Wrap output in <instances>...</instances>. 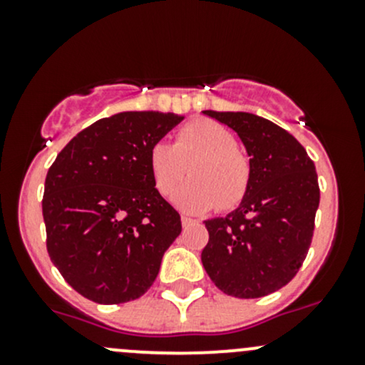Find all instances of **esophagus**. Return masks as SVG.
I'll return each instance as SVG.
<instances>
[{
	"mask_svg": "<svg viewBox=\"0 0 365 365\" xmlns=\"http://www.w3.org/2000/svg\"><path fill=\"white\" fill-rule=\"evenodd\" d=\"M194 224H197V220L190 219V217H185V215H183V217H182V226H183V227H189V226H194Z\"/></svg>",
	"mask_w": 365,
	"mask_h": 365,
	"instance_id": "obj_1",
	"label": "esophagus"
}]
</instances>
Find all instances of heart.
Instances as JSON below:
<instances>
[{
  "mask_svg": "<svg viewBox=\"0 0 365 365\" xmlns=\"http://www.w3.org/2000/svg\"><path fill=\"white\" fill-rule=\"evenodd\" d=\"M148 171L160 196H169L190 164V180L173 203L189 213H203L244 200L251 182V162L238 148L233 132L215 120L189 121L176 132L175 145L157 141L148 150Z\"/></svg>",
  "mask_w": 365,
  "mask_h": 365,
  "instance_id": "1",
  "label": "heart"
}]
</instances>
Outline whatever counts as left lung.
I'll return each mask as SVG.
<instances>
[{
    "label": "left lung",
    "mask_w": 365,
    "mask_h": 365,
    "mask_svg": "<svg viewBox=\"0 0 365 365\" xmlns=\"http://www.w3.org/2000/svg\"><path fill=\"white\" fill-rule=\"evenodd\" d=\"M203 113L242 139L251 157V182L237 210L205 220L210 240L201 261L226 295H270L295 277L311 245L319 205L314 162L288 130L267 118Z\"/></svg>",
    "instance_id": "1"
}]
</instances>
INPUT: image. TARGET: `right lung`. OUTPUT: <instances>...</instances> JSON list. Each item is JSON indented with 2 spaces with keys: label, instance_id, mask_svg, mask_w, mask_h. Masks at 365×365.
Instances as JSON below:
<instances>
[{
  "label": "right lung",
  "instance_id": "right-lung-1",
  "mask_svg": "<svg viewBox=\"0 0 365 365\" xmlns=\"http://www.w3.org/2000/svg\"><path fill=\"white\" fill-rule=\"evenodd\" d=\"M183 116L127 111L95 121L58 153L43 187L47 252L65 281L97 304L145 295L182 231L153 187L148 150Z\"/></svg>",
  "mask_w": 365,
  "mask_h": 365
}]
</instances>
